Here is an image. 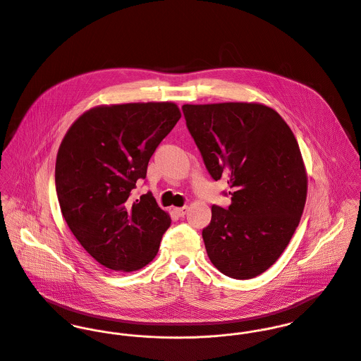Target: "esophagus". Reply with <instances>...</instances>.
Instances as JSON below:
<instances>
[{
    "instance_id": "obj_1",
    "label": "esophagus",
    "mask_w": 361,
    "mask_h": 361,
    "mask_svg": "<svg viewBox=\"0 0 361 361\" xmlns=\"http://www.w3.org/2000/svg\"><path fill=\"white\" fill-rule=\"evenodd\" d=\"M188 209H189V207H176V208H173V211H175V214L176 215H179V216H185L186 215V212H188Z\"/></svg>"
}]
</instances>
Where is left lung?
Masks as SVG:
<instances>
[{
    "instance_id": "obj_1",
    "label": "left lung",
    "mask_w": 361,
    "mask_h": 361,
    "mask_svg": "<svg viewBox=\"0 0 361 361\" xmlns=\"http://www.w3.org/2000/svg\"><path fill=\"white\" fill-rule=\"evenodd\" d=\"M186 125L206 168L233 189L228 209L212 206L203 229L214 267L235 279L267 271L289 245L307 199V171L298 140L261 103L185 104Z\"/></svg>"
}]
</instances>
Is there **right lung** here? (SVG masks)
I'll list each match as a JSON object with an SVG mask.
<instances>
[{"label":"right lung","instance_id":"obj_1","mask_svg":"<svg viewBox=\"0 0 361 361\" xmlns=\"http://www.w3.org/2000/svg\"><path fill=\"white\" fill-rule=\"evenodd\" d=\"M180 118L178 105H97L65 133L55 162L61 212L78 242L99 264L132 272L157 256L171 216L152 193L130 199L161 140Z\"/></svg>","mask_w":361,"mask_h":361}]
</instances>
